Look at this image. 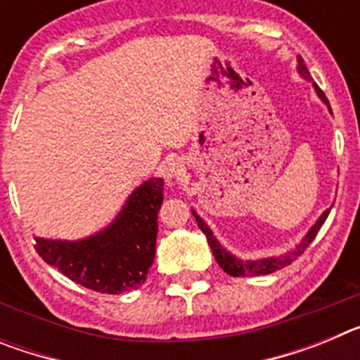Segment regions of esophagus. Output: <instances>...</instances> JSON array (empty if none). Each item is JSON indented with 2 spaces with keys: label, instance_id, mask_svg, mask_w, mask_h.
<instances>
[{
  "label": "esophagus",
  "instance_id": "1",
  "mask_svg": "<svg viewBox=\"0 0 360 360\" xmlns=\"http://www.w3.org/2000/svg\"><path fill=\"white\" fill-rule=\"evenodd\" d=\"M162 173L169 184H180L186 178V165L180 158H169L162 165Z\"/></svg>",
  "mask_w": 360,
  "mask_h": 360
}]
</instances>
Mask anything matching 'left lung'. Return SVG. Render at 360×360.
Listing matches in <instances>:
<instances>
[{
	"mask_svg": "<svg viewBox=\"0 0 360 360\" xmlns=\"http://www.w3.org/2000/svg\"><path fill=\"white\" fill-rule=\"evenodd\" d=\"M297 72L301 73V77L308 79L310 81V72H308L307 65L303 63V59L301 57H297ZM314 88H316L317 95L321 97V101H323L326 106L330 108V103H328V98H326V95L323 94V90H321L319 86L314 84ZM332 209V207H330ZM330 209H326V211L321 214V218L317 219L316 224L311 225L310 231L307 232V236L301 240V243L295 247V249H292L290 252L287 254H283V256H278V257H263V259H240V257L236 256H232L231 252H227V250L221 247V245L218 243V240L214 238V234H212L211 229L205 225V221H203L202 218H200L198 214H196L195 211H193V216L196 218V224H198L200 231L205 234V238H207L209 241V247H211L212 254H214V259L216 263H218L221 269L227 272L229 276H234V278H247V276H265V274H272V272H276V270H281L285 269L287 265H290L292 262H295L301 254L307 250L308 245L314 241V238L317 236V232H319V229L323 227L324 224V219L328 218L330 214Z\"/></svg>",
	"mask_w": 360,
	"mask_h": 360,
	"instance_id": "8db88e82",
	"label": "left lung"
}]
</instances>
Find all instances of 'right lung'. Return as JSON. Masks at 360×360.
I'll return each instance as SVG.
<instances>
[{
  "label": "right lung",
  "instance_id": "obj_1",
  "mask_svg": "<svg viewBox=\"0 0 360 360\" xmlns=\"http://www.w3.org/2000/svg\"><path fill=\"white\" fill-rule=\"evenodd\" d=\"M164 180L136 187L111 225L77 241L36 238V250L72 281L101 294H122L144 285L155 259Z\"/></svg>",
  "mask_w": 360,
  "mask_h": 360
}]
</instances>
